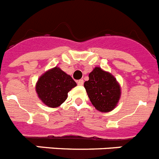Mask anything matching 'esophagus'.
<instances>
[{"mask_svg":"<svg viewBox=\"0 0 159 159\" xmlns=\"http://www.w3.org/2000/svg\"><path fill=\"white\" fill-rule=\"evenodd\" d=\"M77 84H78V85H83V84H84V80H82V79H81V80H79L77 81Z\"/></svg>","mask_w":159,"mask_h":159,"instance_id":"1","label":"esophagus"}]
</instances>
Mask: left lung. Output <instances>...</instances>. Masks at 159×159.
<instances>
[{
    "mask_svg": "<svg viewBox=\"0 0 159 159\" xmlns=\"http://www.w3.org/2000/svg\"><path fill=\"white\" fill-rule=\"evenodd\" d=\"M89 80L85 81L86 89L90 100L96 110L109 112L117 107L121 97V87L111 73L95 67L89 73Z\"/></svg>",
    "mask_w": 159,
    "mask_h": 159,
    "instance_id": "left-lung-1",
    "label": "left lung"
}]
</instances>
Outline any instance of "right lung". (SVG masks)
Listing matches in <instances>:
<instances>
[{
    "instance_id": "right-lung-1",
    "label": "right lung",
    "mask_w": 159,
    "mask_h": 159,
    "mask_svg": "<svg viewBox=\"0 0 159 159\" xmlns=\"http://www.w3.org/2000/svg\"><path fill=\"white\" fill-rule=\"evenodd\" d=\"M76 86L71 75L59 67L48 70L38 79L36 92L39 99L48 107H60L67 99V93Z\"/></svg>"
}]
</instances>
